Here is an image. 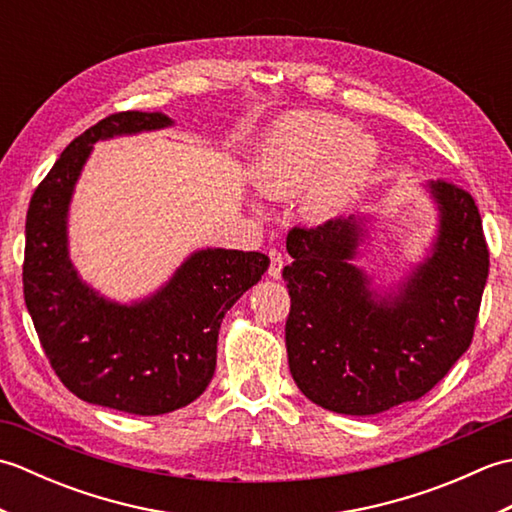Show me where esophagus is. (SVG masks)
<instances>
[{
    "label": "esophagus",
    "mask_w": 512,
    "mask_h": 512,
    "mask_svg": "<svg viewBox=\"0 0 512 512\" xmlns=\"http://www.w3.org/2000/svg\"><path fill=\"white\" fill-rule=\"evenodd\" d=\"M270 257V268H268V275L273 279H281V268H284V257H281L279 250H270L268 253Z\"/></svg>",
    "instance_id": "1"
}]
</instances>
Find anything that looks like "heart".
I'll return each mask as SVG.
<instances>
[{
	"mask_svg": "<svg viewBox=\"0 0 512 512\" xmlns=\"http://www.w3.org/2000/svg\"><path fill=\"white\" fill-rule=\"evenodd\" d=\"M376 169V147L354 123L325 112L284 118L257 160V187L268 198H303L314 220H334L358 200Z\"/></svg>",
	"mask_w": 512,
	"mask_h": 512,
	"instance_id": "b5f03b06",
	"label": "heart"
}]
</instances>
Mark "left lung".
I'll return each mask as SVG.
<instances>
[{
  "label": "left lung",
  "instance_id": "left-lung-1",
  "mask_svg": "<svg viewBox=\"0 0 512 512\" xmlns=\"http://www.w3.org/2000/svg\"><path fill=\"white\" fill-rule=\"evenodd\" d=\"M427 189L440 215L436 242L383 295L352 264L365 217L288 233V365L314 405L345 416L383 413L422 398L469 350L488 279L482 217L458 184L436 180Z\"/></svg>",
  "mask_w": 512,
  "mask_h": 512
}]
</instances>
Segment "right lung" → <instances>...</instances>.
Listing matches in <instances>:
<instances>
[{
    "mask_svg": "<svg viewBox=\"0 0 512 512\" xmlns=\"http://www.w3.org/2000/svg\"><path fill=\"white\" fill-rule=\"evenodd\" d=\"M173 125L162 112H118L74 138L32 193L24 299L43 352L74 396L136 416L187 407L209 387L224 314L268 270L264 253L204 248L132 306L99 295L68 253L74 184L92 145Z\"/></svg>",
    "mask_w": 512,
    "mask_h": 512,
    "instance_id": "1",
    "label": "right lung"
}]
</instances>
